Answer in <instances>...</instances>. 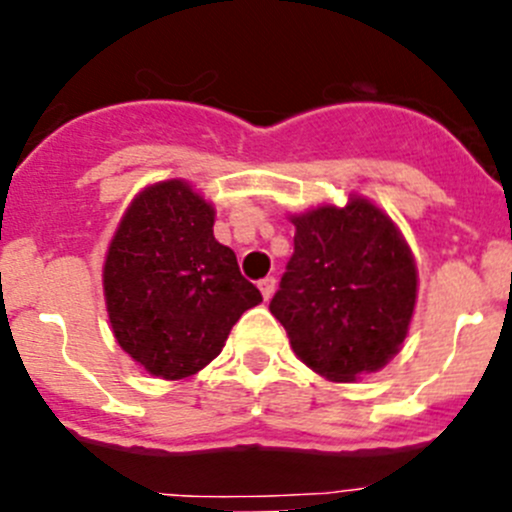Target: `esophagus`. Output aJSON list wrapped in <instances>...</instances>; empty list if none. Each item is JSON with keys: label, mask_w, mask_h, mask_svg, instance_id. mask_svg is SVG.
Returning <instances> with one entry per match:
<instances>
[{"label": "esophagus", "mask_w": 512, "mask_h": 512, "mask_svg": "<svg viewBox=\"0 0 512 512\" xmlns=\"http://www.w3.org/2000/svg\"><path fill=\"white\" fill-rule=\"evenodd\" d=\"M260 292H262V297L265 299H270L272 294H275V287H277V280L275 277H265V280H260Z\"/></svg>", "instance_id": "1"}]
</instances>
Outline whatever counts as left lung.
I'll return each mask as SVG.
<instances>
[{"label":"left lung","instance_id":"1","mask_svg":"<svg viewBox=\"0 0 512 512\" xmlns=\"http://www.w3.org/2000/svg\"><path fill=\"white\" fill-rule=\"evenodd\" d=\"M294 252L270 302L294 354L332 381L384 369L416 307V262L399 227L369 200L292 215Z\"/></svg>","mask_w":512,"mask_h":512}]
</instances>
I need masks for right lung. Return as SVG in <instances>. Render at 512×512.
<instances>
[{"mask_svg":"<svg viewBox=\"0 0 512 512\" xmlns=\"http://www.w3.org/2000/svg\"><path fill=\"white\" fill-rule=\"evenodd\" d=\"M215 210L185 180L148 185L118 223L103 262L113 337L148 374H198L232 324L262 302L213 235Z\"/></svg>","mask_w":512,"mask_h":512,"instance_id":"obj_1","label":"right lung"}]
</instances>
